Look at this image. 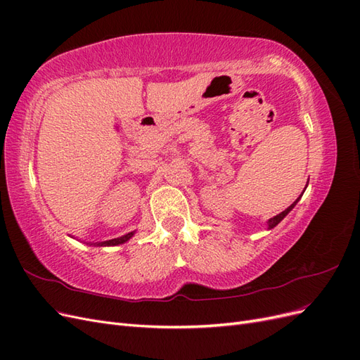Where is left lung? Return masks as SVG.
<instances>
[{
    "label": "left lung",
    "instance_id": "1",
    "mask_svg": "<svg viewBox=\"0 0 360 360\" xmlns=\"http://www.w3.org/2000/svg\"><path fill=\"white\" fill-rule=\"evenodd\" d=\"M297 201H299V198H297L296 201H294V202H292V204H291V205L288 207V209H285V210H284V212H282V213L276 214L275 217H271V219L269 221V228H274V226H276V225H278V224H279V222H281L282 219H284V217H285V216H287V214H288V213L291 212V209H292V207H294V205H296V202H297Z\"/></svg>",
    "mask_w": 360,
    "mask_h": 360
}]
</instances>
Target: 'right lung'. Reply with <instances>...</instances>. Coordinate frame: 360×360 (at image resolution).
Listing matches in <instances>:
<instances>
[{
  "label": "right lung",
  "mask_w": 360,
  "mask_h": 360,
  "mask_svg": "<svg viewBox=\"0 0 360 360\" xmlns=\"http://www.w3.org/2000/svg\"><path fill=\"white\" fill-rule=\"evenodd\" d=\"M134 236V233H129V234H126V236H123V237H118V238H112V240H106V242H102V243H97L99 246H117V245H122V243H124V242H127L130 237Z\"/></svg>",
  "instance_id": "obj_1"
}]
</instances>
